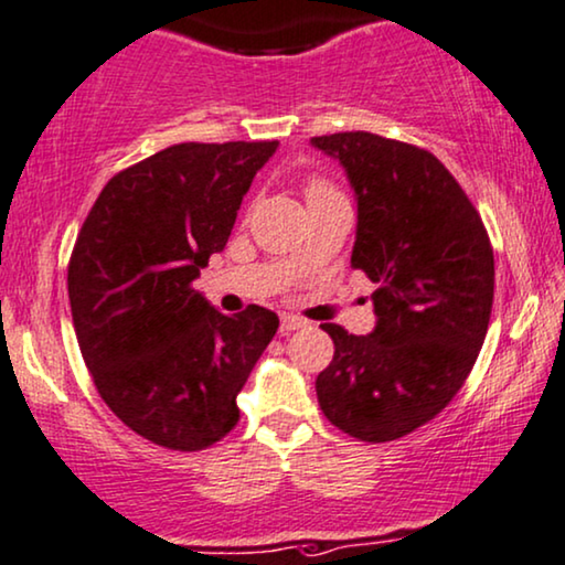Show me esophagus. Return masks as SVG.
<instances>
[{"label": "esophagus", "mask_w": 565, "mask_h": 565, "mask_svg": "<svg viewBox=\"0 0 565 565\" xmlns=\"http://www.w3.org/2000/svg\"><path fill=\"white\" fill-rule=\"evenodd\" d=\"M305 326H307V320H302V318L281 316V333L284 335L291 333V331H299V328H305Z\"/></svg>", "instance_id": "34e87169"}]
</instances>
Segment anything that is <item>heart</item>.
<instances>
[{"label":"heart","mask_w":565,"mask_h":565,"mask_svg":"<svg viewBox=\"0 0 565 565\" xmlns=\"http://www.w3.org/2000/svg\"><path fill=\"white\" fill-rule=\"evenodd\" d=\"M331 195H339V192H335L328 182H320V180H316V182L307 184V203H310V200H318V198H331Z\"/></svg>","instance_id":"1"}]
</instances>
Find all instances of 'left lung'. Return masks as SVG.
Instances as JSON below:
<instances>
[{
	"mask_svg": "<svg viewBox=\"0 0 565 565\" xmlns=\"http://www.w3.org/2000/svg\"><path fill=\"white\" fill-rule=\"evenodd\" d=\"M356 200L352 266L375 284V328L335 323L318 375L328 423L365 443L417 430L459 394L488 333L495 263L480 213L433 153L373 132L312 138Z\"/></svg>",
	"mask_w": 565,
	"mask_h": 565,
	"instance_id": "1",
	"label": "left lung"
}]
</instances>
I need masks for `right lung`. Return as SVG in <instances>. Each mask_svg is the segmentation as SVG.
Instances as JSON below:
<instances>
[{"instance_id":"obj_1","label":"right lung","mask_w":565,"mask_h":565,"mask_svg":"<svg viewBox=\"0 0 565 565\" xmlns=\"http://www.w3.org/2000/svg\"><path fill=\"white\" fill-rule=\"evenodd\" d=\"M276 148H163L111 177L77 234L67 291L83 360L106 406L156 446L200 451L224 438L276 335L266 307L230 318L192 289Z\"/></svg>"}]
</instances>
